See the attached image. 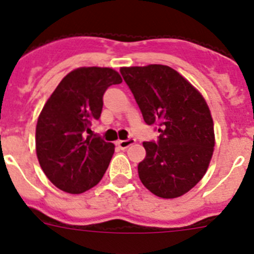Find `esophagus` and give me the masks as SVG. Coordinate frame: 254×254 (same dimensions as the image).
<instances>
[{"mask_svg": "<svg viewBox=\"0 0 254 254\" xmlns=\"http://www.w3.org/2000/svg\"><path fill=\"white\" fill-rule=\"evenodd\" d=\"M134 143H135V139L129 138L127 139V140H118L116 141V145H118L119 148H122V149H127V148H129L130 145H132Z\"/></svg>", "mask_w": 254, "mask_h": 254, "instance_id": "esophagus-1", "label": "esophagus"}]
</instances>
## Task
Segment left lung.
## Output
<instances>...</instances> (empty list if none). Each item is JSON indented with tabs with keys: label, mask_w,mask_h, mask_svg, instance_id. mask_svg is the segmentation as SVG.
Listing matches in <instances>:
<instances>
[{
	"label": "left lung",
	"mask_w": 254,
	"mask_h": 254,
	"mask_svg": "<svg viewBox=\"0 0 254 254\" xmlns=\"http://www.w3.org/2000/svg\"><path fill=\"white\" fill-rule=\"evenodd\" d=\"M120 73L144 122L159 124L158 141L143 143L147 155L138 164L141 184L158 197L185 195L204 177L215 147L204 96L168 65L122 67Z\"/></svg>",
	"instance_id": "1"
}]
</instances>
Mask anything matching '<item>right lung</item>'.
<instances>
[{
    "mask_svg": "<svg viewBox=\"0 0 254 254\" xmlns=\"http://www.w3.org/2000/svg\"><path fill=\"white\" fill-rule=\"evenodd\" d=\"M122 82L113 68H77L45 102L36 124V155L43 172L62 191L82 193L104 177L115 145L84 138V131L101 116L105 91Z\"/></svg>",
    "mask_w": 254,
    "mask_h": 254,
    "instance_id": "1",
    "label": "right lung"
}]
</instances>
